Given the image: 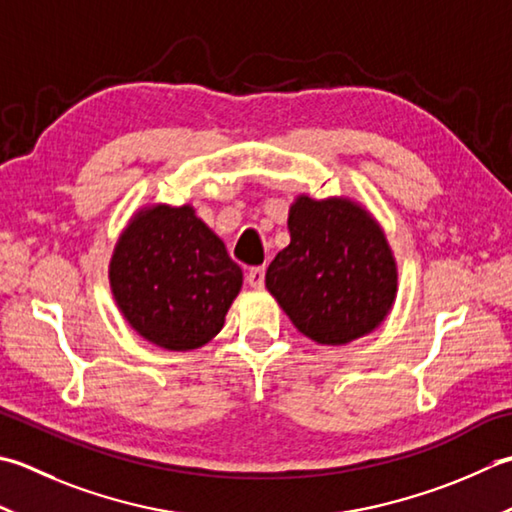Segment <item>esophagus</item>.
<instances>
[{
  "instance_id": "obj_1",
  "label": "esophagus",
  "mask_w": 512,
  "mask_h": 512,
  "mask_svg": "<svg viewBox=\"0 0 512 512\" xmlns=\"http://www.w3.org/2000/svg\"><path fill=\"white\" fill-rule=\"evenodd\" d=\"M248 284L253 288H264V266H253L248 270Z\"/></svg>"
}]
</instances>
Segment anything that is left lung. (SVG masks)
<instances>
[{
  "label": "left lung",
  "mask_w": 512,
  "mask_h": 512,
  "mask_svg": "<svg viewBox=\"0 0 512 512\" xmlns=\"http://www.w3.org/2000/svg\"><path fill=\"white\" fill-rule=\"evenodd\" d=\"M290 244L266 270V288L299 333L348 344L384 322L397 293L393 253L366 210L348 199L299 197Z\"/></svg>",
  "instance_id": "1"
}]
</instances>
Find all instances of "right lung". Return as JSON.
Segmentation results:
<instances>
[{
  "mask_svg": "<svg viewBox=\"0 0 512 512\" xmlns=\"http://www.w3.org/2000/svg\"><path fill=\"white\" fill-rule=\"evenodd\" d=\"M110 286L139 335L168 350H190L222 330L242 288V268L193 208L155 206L119 239Z\"/></svg>",
  "mask_w": 512,
  "mask_h": 512,
  "instance_id": "right-lung-1",
  "label": "right lung"
}]
</instances>
